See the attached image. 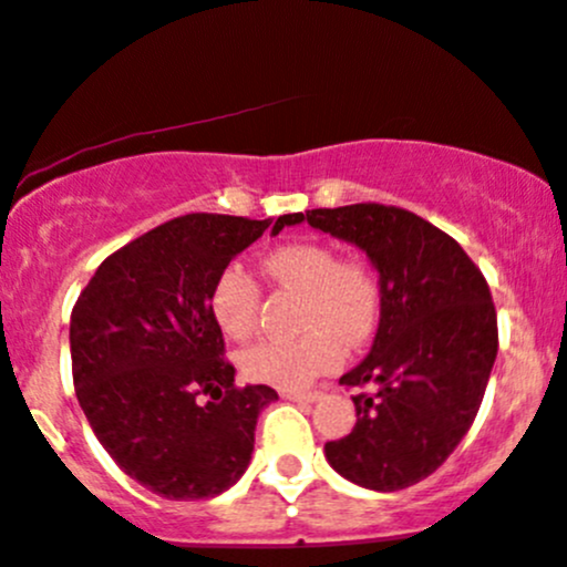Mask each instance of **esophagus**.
I'll return each mask as SVG.
<instances>
[{"mask_svg": "<svg viewBox=\"0 0 567 567\" xmlns=\"http://www.w3.org/2000/svg\"><path fill=\"white\" fill-rule=\"evenodd\" d=\"M282 398H288V401H298V403H315L320 393L317 390H288V393H282Z\"/></svg>", "mask_w": 567, "mask_h": 567, "instance_id": "obj_1", "label": "esophagus"}]
</instances>
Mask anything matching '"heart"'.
<instances>
[{"label": "heart", "mask_w": 567, "mask_h": 567, "mask_svg": "<svg viewBox=\"0 0 567 567\" xmlns=\"http://www.w3.org/2000/svg\"><path fill=\"white\" fill-rule=\"evenodd\" d=\"M271 285L303 296L301 328L296 341H260L241 354L247 379L293 390L331 371L344 344L369 336L377 317V285L358 264H341L328 245L293 241L271 250L260 264ZM209 309L228 339H247L258 326L260 288L241 266H228L215 279Z\"/></svg>", "instance_id": "1"}]
</instances>
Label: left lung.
<instances>
[{
	"label": "left lung",
	"instance_id": "1",
	"mask_svg": "<svg viewBox=\"0 0 567 567\" xmlns=\"http://www.w3.org/2000/svg\"><path fill=\"white\" fill-rule=\"evenodd\" d=\"M307 220L360 247L379 271L382 312L369 358L339 379L352 395V433L328 441L341 476L395 493L431 476L474 425L497 354L489 285L463 247L420 215L384 204L282 215L274 234Z\"/></svg>",
	"mask_w": 567,
	"mask_h": 567
}]
</instances>
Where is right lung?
<instances>
[{
  "mask_svg": "<svg viewBox=\"0 0 567 567\" xmlns=\"http://www.w3.org/2000/svg\"><path fill=\"white\" fill-rule=\"evenodd\" d=\"M271 220L193 213L115 250L72 309V379L99 444L151 493L204 501L252 457L266 384L236 388L209 296ZM207 396V402L200 398Z\"/></svg>",
  "mask_w": 567,
  "mask_h": 567,
  "instance_id": "add662e5",
  "label": "right lung"
}]
</instances>
